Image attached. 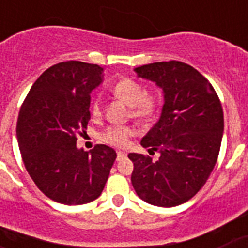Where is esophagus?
<instances>
[{
    "mask_svg": "<svg viewBox=\"0 0 248 248\" xmlns=\"http://www.w3.org/2000/svg\"><path fill=\"white\" fill-rule=\"evenodd\" d=\"M124 157H126V153H124V152H121V151L117 152V159H122L124 158Z\"/></svg>",
    "mask_w": 248,
    "mask_h": 248,
    "instance_id": "1",
    "label": "esophagus"
}]
</instances>
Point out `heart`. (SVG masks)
I'll return each mask as SVG.
<instances>
[{"label": "heart", "mask_w": 248, "mask_h": 248, "mask_svg": "<svg viewBox=\"0 0 248 248\" xmlns=\"http://www.w3.org/2000/svg\"><path fill=\"white\" fill-rule=\"evenodd\" d=\"M114 96L118 97L124 104L131 107V116L136 120H147L153 114L155 101L153 97L148 96L145 90L140 83L134 79L124 78L117 82L113 87ZM91 113L93 117L101 114V104L99 100H93L91 104ZM132 135V130L126 126H113L101 132L100 139L107 144L114 147H124L128 138Z\"/></svg>", "instance_id": "heart-1"}]
</instances>
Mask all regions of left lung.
<instances>
[{
	"mask_svg": "<svg viewBox=\"0 0 248 248\" xmlns=\"http://www.w3.org/2000/svg\"><path fill=\"white\" fill-rule=\"evenodd\" d=\"M139 78L162 90L157 124L140 144L159 158L130 153L136 194L147 203L175 207L196 196L207 181L219 155L224 131L223 108L215 90L188 64L158 62L134 69Z\"/></svg>",
	"mask_w": 248,
	"mask_h": 248,
	"instance_id": "left-lung-1",
	"label": "left lung"
}]
</instances>
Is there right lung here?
<instances>
[{"mask_svg":"<svg viewBox=\"0 0 248 248\" xmlns=\"http://www.w3.org/2000/svg\"><path fill=\"white\" fill-rule=\"evenodd\" d=\"M96 64L64 62L38 77L21 105L16 138L25 169L41 192L58 203L85 204L100 196L116 161L99 144L86 152L77 134L90 121V93L103 82Z\"/></svg>","mask_w":248,"mask_h":248,"instance_id":"1","label":"right lung"}]
</instances>
